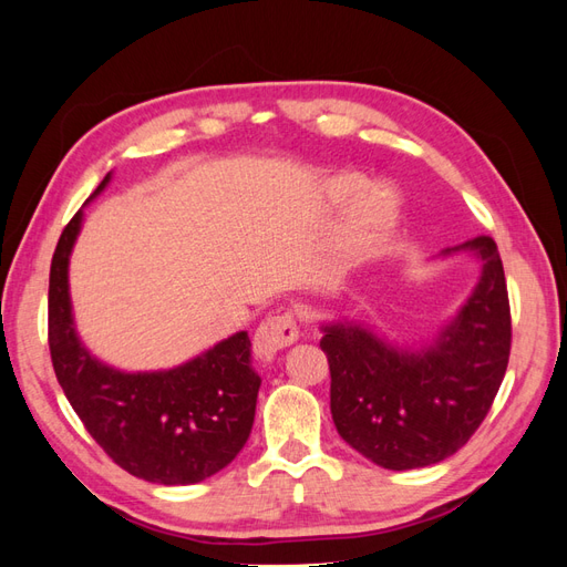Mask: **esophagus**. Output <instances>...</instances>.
<instances>
[{
	"instance_id": "34e87169",
	"label": "esophagus",
	"mask_w": 567,
	"mask_h": 567,
	"mask_svg": "<svg viewBox=\"0 0 567 567\" xmlns=\"http://www.w3.org/2000/svg\"><path fill=\"white\" fill-rule=\"evenodd\" d=\"M298 340V326L296 319L290 315L269 317L260 326H257L255 338H252V352L257 359H265L271 362L284 348L293 346Z\"/></svg>"
}]
</instances>
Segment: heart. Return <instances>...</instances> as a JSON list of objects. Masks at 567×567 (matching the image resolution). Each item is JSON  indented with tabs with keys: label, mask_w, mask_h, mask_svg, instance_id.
<instances>
[{
	"label": "heart",
	"mask_w": 567,
	"mask_h": 567,
	"mask_svg": "<svg viewBox=\"0 0 567 567\" xmlns=\"http://www.w3.org/2000/svg\"><path fill=\"white\" fill-rule=\"evenodd\" d=\"M321 196L329 205L342 203L338 217V260L352 267L381 255L400 227V200L381 184L359 186L357 175H333L323 182Z\"/></svg>",
	"instance_id": "heart-1"
}]
</instances>
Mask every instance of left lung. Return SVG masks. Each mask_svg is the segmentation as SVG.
I'll return each instance as SVG.
<instances>
[{
	"mask_svg": "<svg viewBox=\"0 0 567 567\" xmlns=\"http://www.w3.org/2000/svg\"><path fill=\"white\" fill-rule=\"evenodd\" d=\"M468 252L480 277L427 342H392L369 323H321L338 435L375 466L425 468L471 440L499 392L511 352V312L499 250L489 236L444 248Z\"/></svg>",
	"mask_w": 567,
	"mask_h": 567,
	"instance_id": "8db88e82",
	"label": "left lung"
}]
</instances>
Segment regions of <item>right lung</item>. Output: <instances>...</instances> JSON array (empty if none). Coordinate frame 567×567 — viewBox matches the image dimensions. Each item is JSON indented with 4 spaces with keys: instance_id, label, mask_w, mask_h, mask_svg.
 Here are the masks:
<instances>
[{
    "instance_id": "right-lung-1",
    "label": "right lung",
    "mask_w": 567,
    "mask_h": 567,
    "mask_svg": "<svg viewBox=\"0 0 567 567\" xmlns=\"http://www.w3.org/2000/svg\"><path fill=\"white\" fill-rule=\"evenodd\" d=\"M111 173L90 196L96 198ZM84 213L68 221L49 271V350L68 402L104 452L134 477L194 485L244 450L262 379L250 364L248 331L161 371H120L78 336L68 265Z\"/></svg>"
}]
</instances>
